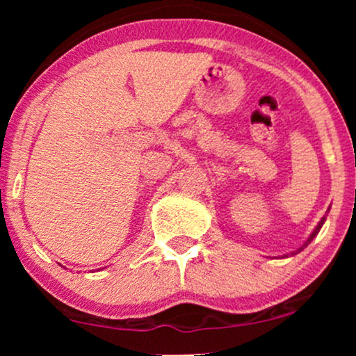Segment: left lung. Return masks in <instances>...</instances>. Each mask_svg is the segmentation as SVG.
Segmentation results:
<instances>
[{
    "label": "left lung",
    "instance_id": "left-lung-1",
    "mask_svg": "<svg viewBox=\"0 0 356 356\" xmlns=\"http://www.w3.org/2000/svg\"><path fill=\"white\" fill-rule=\"evenodd\" d=\"M324 222H325V217H323V218H321V220H319V223H318V225H316V228H314V230H313V233H311V235H309V238H308V240H306V241H305V245H303V246H301V248H298V250H296L295 252H291V256H293V254H298V252H300V251H303V250H305V248H306V246H308V245H309V243L314 240V238H316V235H318V233H319V230H321V228H323V225H324ZM286 257H289V256H286Z\"/></svg>",
    "mask_w": 356,
    "mask_h": 356
}]
</instances>
